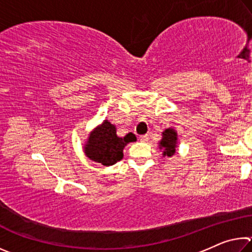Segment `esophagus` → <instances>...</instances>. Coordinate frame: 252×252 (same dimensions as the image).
<instances>
[{"label":"esophagus","mask_w":252,"mask_h":252,"mask_svg":"<svg viewBox=\"0 0 252 252\" xmlns=\"http://www.w3.org/2000/svg\"><path fill=\"white\" fill-rule=\"evenodd\" d=\"M139 139H140V141H141V142H147L149 140V135L148 134H142V135L139 136Z\"/></svg>","instance_id":"obj_1"}]
</instances>
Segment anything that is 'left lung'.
<instances>
[{
    "instance_id": "obj_1",
    "label": "left lung",
    "mask_w": 252,
    "mask_h": 252,
    "mask_svg": "<svg viewBox=\"0 0 252 252\" xmlns=\"http://www.w3.org/2000/svg\"><path fill=\"white\" fill-rule=\"evenodd\" d=\"M178 134L172 127L165 129L162 132V139L159 143V148L163 150V157H172L177 151Z\"/></svg>"
}]
</instances>
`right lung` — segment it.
I'll return each instance as SVG.
<instances>
[{
  "label": "right lung",
  "instance_id": "add662e5",
  "mask_svg": "<svg viewBox=\"0 0 252 252\" xmlns=\"http://www.w3.org/2000/svg\"><path fill=\"white\" fill-rule=\"evenodd\" d=\"M135 139V135L131 132L123 138L118 136L116 126L104 120L89 135L87 144L84 146V153L90 160L108 167L122 159L123 149Z\"/></svg>",
  "mask_w": 252,
  "mask_h": 252
}]
</instances>
